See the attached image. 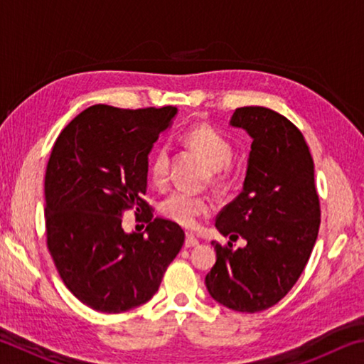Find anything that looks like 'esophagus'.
<instances>
[{"mask_svg":"<svg viewBox=\"0 0 364 364\" xmlns=\"http://www.w3.org/2000/svg\"><path fill=\"white\" fill-rule=\"evenodd\" d=\"M197 244H199V241H197V237L194 236V234L186 232V241H184V245L189 249V247H196Z\"/></svg>","mask_w":364,"mask_h":364,"instance_id":"34e87169","label":"esophagus"}]
</instances>
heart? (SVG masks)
I'll list each match as a JSON object with an SVG mask.
<instances>
[{
  "instance_id": "1",
  "label": "heart",
  "mask_w": 364,
  "mask_h": 364,
  "mask_svg": "<svg viewBox=\"0 0 364 364\" xmlns=\"http://www.w3.org/2000/svg\"><path fill=\"white\" fill-rule=\"evenodd\" d=\"M189 147H193L199 154L205 157L208 165L215 171V178L221 180L225 173V165L230 164L232 157V144L223 133L218 132L207 123L191 127L184 134ZM170 165V147L167 144L159 146L154 151L149 164V176L154 184H164L168 176ZM160 213L175 223L193 228L199 220L208 215L212 210V204L207 197L194 196L186 191H173L165 199L160 202Z\"/></svg>"
}]
</instances>
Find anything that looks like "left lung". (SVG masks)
I'll use <instances>...</instances> for the list:
<instances>
[{
	"label": "left lung",
	"mask_w": 364,
	"mask_h": 364,
	"mask_svg": "<svg viewBox=\"0 0 364 364\" xmlns=\"http://www.w3.org/2000/svg\"><path fill=\"white\" fill-rule=\"evenodd\" d=\"M230 125L247 132L252 146L241 194L215 226L247 244L232 249L213 241L217 262L205 286L218 304L257 313L286 297L315 247L321 221L315 164L304 134L274 110L239 107Z\"/></svg>",
	"instance_id": "8db88e82"
}]
</instances>
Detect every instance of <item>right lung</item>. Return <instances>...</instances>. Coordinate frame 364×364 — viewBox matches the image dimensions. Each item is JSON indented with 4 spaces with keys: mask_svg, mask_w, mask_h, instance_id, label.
Returning <instances> with one entry per match:
<instances>
[{
    "mask_svg": "<svg viewBox=\"0 0 364 364\" xmlns=\"http://www.w3.org/2000/svg\"><path fill=\"white\" fill-rule=\"evenodd\" d=\"M173 106H91L53 146L45 176L46 244L67 289L85 305L122 313L146 304L181 250L184 231L154 218L143 199L147 156L167 130ZM135 208L148 223L127 235L121 215Z\"/></svg>",
    "mask_w": 364,
    "mask_h": 364,
    "instance_id": "right-lung-1",
    "label": "right lung"
}]
</instances>
